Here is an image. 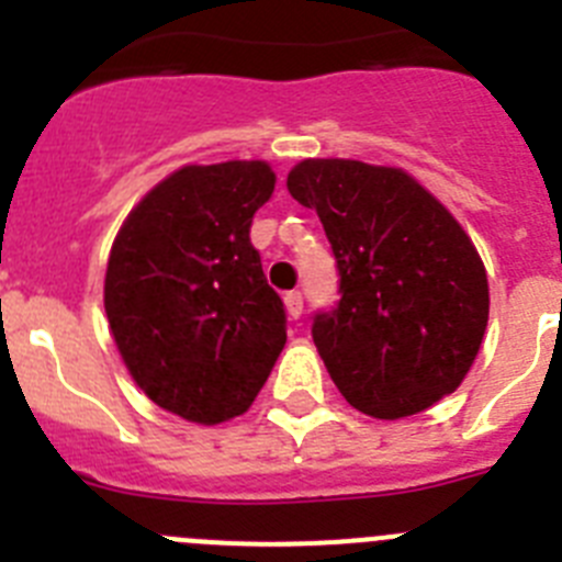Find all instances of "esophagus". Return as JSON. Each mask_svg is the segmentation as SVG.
Masks as SVG:
<instances>
[{"mask_svg": "<svg viewBox=\"0 0 562 562\" xmlns=\"http://www.w3.org/2000/svg\"><path fill=\"white\" fill-rule=\"evenodd\" d=\"M284 304H286V312H290V317H295V321L304 315V295H301V290L286 292Z\"/></svg>", "mask_w": 562, "mask_h": 562, "instance_id": "obj_1", "label": "esophagus"}]
</instances>
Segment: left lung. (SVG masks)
Masks as SVG:
<instances>
[{
	"instance_id": "8db88e82",
	"label": "left lung",
	"mask_w": 562,
	"mask_h": 562,
	"mask_svg": "<svg viewBox=\"0 0 562 562\" xmlns=\"http://www.w3.org/2000/svg\"><path fill=\"white\" fill-rule=\"evenodd\" d=\"M337 261L335 306L312 340L362 414L400 419L453 394L490 317L486 272L450 211L400 168L304 160L286 177Z\"/></svg>"
}]
</instances>
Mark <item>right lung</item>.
Returning <instances> with one entry per match:
<instances>
[{
	"mask_svg": "<svg viewBox=\"0 0 562 562\" xmlns=\"http://www.w3.org/2000/svg\"><path fill=\"white\" fill-rule=\"evenodd\" d=\"M272 188L267 162L186 166L128 213L109 252L103 306L128 374L188 422L245 414L284 349V301L250 241Z\"/></svg>",
	"mask_w": 562,
	"mask_h": 562,
	"instance_id": "right-lung-1",
	"label": "right lung"
}]
</instances>
